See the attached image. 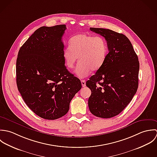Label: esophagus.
Masks as SVG:
<instances>
[{
    "label": "esophagus",
    "mask_w": 157,
    "mask_h": 157,
    "mask_svg": "<svg viewBox=\"0 0 157 157\" xmlns=\"http://www.w3.org/2000/svg\"><path fill=\"white\" fill-rule=\"evenodd\" d=\"M81 84H82V87H86V82L85 80H81Z\"/></svg>",
    "instance_id": "1"
}]
</instances>
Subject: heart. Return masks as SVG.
<instances>
[{
	"label": "heart",
	"instance_id": "obj_1",
	"mask_svg": "<svg viewBox=\"0 0 157 157\" xmlns=\"http://www.w3.org/2000/svg\"><path fill=\"white\" fill-rule=\"evenodd\" d=\"M69 44L63 50V58L68 68L74 67L78 58L75 73L79 78L88 76L92 70H98L105 62L108 48L102 36L78 34L70 39Z\"/></svg>",
	"mask_w": 157,
	"mask_h": 157
}]
</instances>
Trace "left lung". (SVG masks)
Returning a JSON list of instances; mask_svg holds the SVG:
<instances>
[{
  "label": "left lung",
  "instance_id": "8db88e82",
  "mask_svg": "<svg viewBox=\"0 0 157 157\" xmlns=\"http://www.w3.org/2000/svg\"><path fill=\"white\" fill-rule=\"evenodd\" d=\"M90 30L105 38L109 53L101 67L86 82L92 91L89 107L94 116L110 118L120 113L136 94L139 61L123 34L100 28Z\"/></svg>",
  "mask_w": 157,
  "mask_h": 157
}]
</instances>
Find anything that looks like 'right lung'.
<instances>
[{
  "mask_svg": "<svg viewBox=\"0 0 157 157\" xmlns=\"http://www.w3.org/2000/svg\"><path fill=\"white\" fill-rule=\"evenodd\" d=\"M65 25L41 27L21 47L16 61V83L24 101L39 117L53 120L65 115L82 87L63 58Z\"/></svg>",
  "mask_w": 157,
  "mask_h": 157,
  "instance_id": "right-lung-1",
  "label": "right lung"
}]
</instances>
